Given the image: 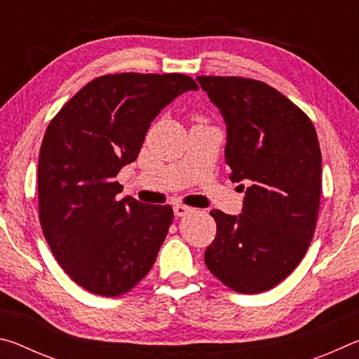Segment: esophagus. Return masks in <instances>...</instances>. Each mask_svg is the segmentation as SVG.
Segmentation results:
<instances>
[{
  "label": "esophagus",
  "mask_w": 359,
  "mask_h": 359,
  "mask_svg": "<svg viewBox=\"0 0 359 359\" xmlns=\"http://www.w3.org/2000/svg\"><path fill=\"white\" fill-rule=\"evenodd\" d=\"M194 209L193 208H188L185 204H175L174 205V214L177 217H185L188 214H191Z\"/></svg>",
  "instance_id": "1"
}]
</instances>
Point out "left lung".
<instances>
[{
  "mask_svg": "<svg viewBox=\"0 0 359 359\" xmlns=\"http://www.w3.org/2000/svg\"><path fill=\"white\" fill-rule=\"evenodd\" d=\"M196 81L226 123L229 179L247 185L242 214L210 210L217 234L205 248V266L238 293H261L294 271L313 238L321 194L317 131L299 107L264 82Z\"/></svg>",
  "mask_w": 359,
  "mask_h": 359,
  "instance_id": "1",
  "label": "left lung"
}]
</instances>
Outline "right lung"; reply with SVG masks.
I'll return each mask as SVG.
<instances>
[{"label":"right lung","mask_w":359,"mask_h":359,"mask_svg":"<svg viewBox=\"0 0 359 359\" xmlns=\"http://www.w3.org/2000/svg\"><path fill=\"white\" fill-rule=\"evenodd\" d=\"M198 90L185 74L121 72L93 79L48 123L38 166L39 222L53 257L90 293H128L166 239L171 205L118 199L115 177L141 151L163 107Z\"/></svg>","instance_id":"right-lung-1"}]
</instances>
